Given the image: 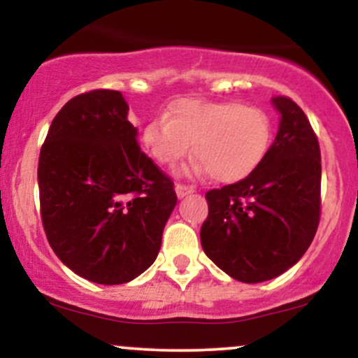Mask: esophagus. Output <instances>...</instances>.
<instances>
[{
  "label": "esophagus",
  "mask_w": 358,
  "mask_h": 358,
  "mask_svg": "<svg viewBox=\"0 0 358 358\" xmlns=\"http://www.w3.org/2000/svg\"><path fill=\"white\" fill-rule=\"evenodd\" d=\"M175 190H176V195H178V199H183V196H187L188 193L195 192V187H193V185L176 183V185H175Z\"/></svg>",
  "instance_id": "obj_1"
}]
</instances>
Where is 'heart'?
<instances>
[{
    "instance_id": "heart-1",
    "label": "heart",
    "mask_w": 358,
    "mask_h": 358,
    "mask_svg": "<svg viewBox=\"0 0 358 358\" xmlns=\"http://www.w3.org/2000/svg\"><path fill=\"white\" fill-rule=\"evenodd\" d=\"M273 124L264 109L232 101L180 99L170 113L151 119L141 131L143 146L158 163L175 165L188 153L213 180L234 182L264 159Z\"/></svg>"
}]
</instances>
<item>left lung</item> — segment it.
Listing matches in <instances>:
<instances>
[{"label": "left lung", "mask_w": 358, "mask_h": 358, "mask_svg": "<svg viewBox=\"0 0 358 358\" xmlns=\"http://www.w3.org/2000/svg\"><path fill=\"white\" fill-rule=\"evenodd\" d=\"M279 131L244 180L205 193L203 252L229 276L262 282L301 259L322 215V156L313 127L293 99L274 96Z\"/></svg>", "instance_id": "8db88e82"}]
</instances>
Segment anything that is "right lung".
<instances>
[{
	"instance_id": "1",
	"label": "right lung",
	"mask_w": 358,
	"mask_h": 358,
	"mask_svg": "<svg viewBox=\"0 0 358 358\" xmlns=\"http://www.w3.org/2000/svg\"><path fill=\"white\" fill-rule=\"evenodd\" d=\"M121 92L72 97L38 158L40 215L53 252L79 276L122 285L155 262L176 205L173 180L143 153Z\"/></svg>"
}]
</instances>
